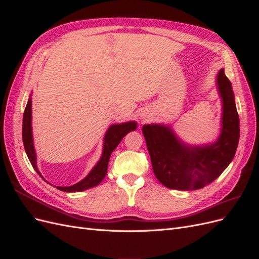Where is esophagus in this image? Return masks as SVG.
Masks as SVG:
<instances>
[{
    "label": "esophagus",
    "mask_w": 259,
    "mask_h": 259,
    "mask_svg": "<svg viewBox=\"0 0 259 259\" xmlns=\"http://www.w3.org/2000/svg\"><path fill=\"white\" fill-rule=\"evenodd\" d=\"M143 117H144V120H145V117H146V116H145V115H144V116H143Z\"/></svg>",
    "instance_id": "1"
}]
</instances>
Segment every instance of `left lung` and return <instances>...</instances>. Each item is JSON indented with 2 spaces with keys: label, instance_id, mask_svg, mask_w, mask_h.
<instances>
[{
  "label": "left lung",
  "instance_id": "obj_1",
  "mask_svg": "<svg viewBox=\"0 0 259 259\" xmlns=\"http://www.w3.org/2000/svg\"><path fill=\"white\" fill-rule=\"evenodd\" d=\"M216 86L223 113L221 133L215 142L190 145L180 139L168 124L152 123L143 126L154 175L169 189H201L214 182L234 158L240 124L232 85L225 74V69L218 71Z\"/></svg>",
  "mask_w": 259,
  "mask_h": 259
}]
</instances>
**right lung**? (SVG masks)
Wrapping results in <instances>:
<instances>
[{
  "label": "right lung",
  "instance_id": "right-lung-1",
  "mask_svg": "<svg viewBox=\"0 0 259 259\" xmlns=\"http://www.w3.org/2000/svg\"><path fill=\"white\" fill-rule=\"evenodd\" d=\"M31 95H32V94H31ZM31 95L28 99V103L25 109V113H23L22 142H23V146H25V150L30 163L32 164V166L35 169L36 173L44 179V177L40 173V170H38L36 165V153H35L33 135H32V99H31ZM136 128H137V123L135 121H128V122H124L120 124L110 125L104 137L103 153H101L99 161L96 163V165L91 169L88 176L83 178L81 182L76 183L72 186H68V187L57 186L56 187L57 189L65 192H80L99 185L101 182H103V179L107 174L108 163H109V159H110L111 153L117 147V145L121 143L123 137L126 134H128L130 132L135 131Z\"/></svg>",
  "mask_w": 259,
  "mask_h": 259
}]
</instances>
